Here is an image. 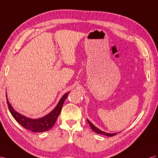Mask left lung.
<instances>
[{
    "instance_id": "obj_1",
    "label": "left lung",
    "mask_w": 158,
    "mask_h": 158,
    "mask_svg": "<svg viewBox=\"0 0 158 158\" xmlns=\"http://www.w3.org/2000/svg\"><path fill=\"white\" fill-rule=\"evenodd\" d=\"M87 122L89 123V124L90 127H91V129H93V130H94V131H95L97 133H99V134H102V135H107V136L112 137V136H114V135H117L118 133H106V132H104V131H101L100 129H99L98 127H96L95 125H93L88 119H87Z\"/></svg>"
}]
</instances>
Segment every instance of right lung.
<instances>
[{
    "instance_id": "1",
    "label": "right lung",
    "mask_w": 158,
    "mask_h": 158,
    "mask_svg": "<svg viewBox=\"0 0 158 158\" xmlns=\"http://www.w3.org/2000/svg\"><path fill=\"white\" fill-rule=\"evenodd\" d=\"M69 93L70 92L67 93L66 94H64L62 97V98L60 99L59 102L58 103L57 106H56V107L50 113V114H48L46 116H44L43 118L40 119H30L19 114V113L16 111L13 108V107L11 106V105L9 103V101L6 99L7 105L11 115L13 116L15 119L17 121L19 124H21L24 128L29 129V130H31L33 132H43L49 130L55 123L56 120L57 119L58 116L60 113V111L62 110V107L63 106L64 100L66 99Z\"/></svg>"
}]
</instances>
